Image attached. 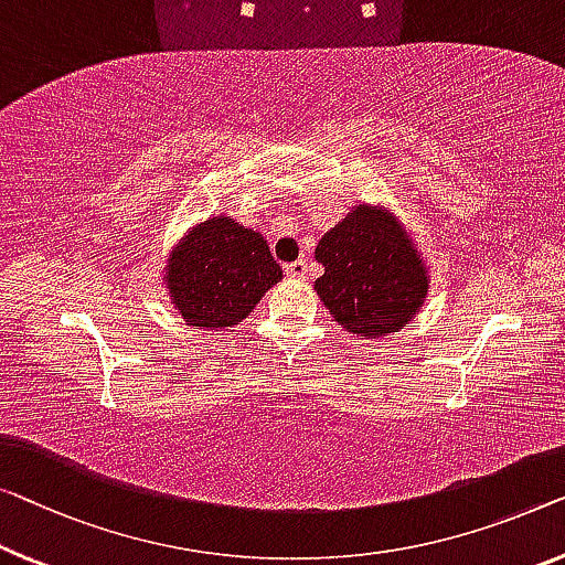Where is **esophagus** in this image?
<instances>
[{"label": "esophagus", "mask_w": 565, "mask_h": 565, "mask_svg": "<svg viewBox=\"0 0 565 565\" xmlns=\"http://www.w3.org/2000/svg\"><path fill=\"white\" fill-rule=\"evenodd\" d=\"M286 276H291V279H305L307 276V260L299 258V260H291V264L284 266Z\"/></svg>", "instance_id": "34e87169"}]
</instances>
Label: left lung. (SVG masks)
<instances>
[{
	"mask_svg": "<svg viewBox=\"0 0 565 565\" xmlns=\"http://www.w3.org/2000/svg\"><path fill=\"white\" fill-rule=\"evenodd\" d=\"M324 274L315 289L344 330L373 340L406 327L428 279L418 250L391 213L360 205L317 243Z\"/></svg>",
	"mask_w": 565,
	"mask_h": 565,
	"instance_id": "8db88e82",
	"label": "left lung"
}]
</instances>
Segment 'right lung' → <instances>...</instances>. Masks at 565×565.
<instances>
[{
	"mask_svg": "<svg viewBox=\"0 0 565 565\" xmlns=\"http://www.w3.org/2000/svg\"><path fill=\"white\" fill-rule=\"evenodd\" d=\"M276 281L281 266L266 241L223 215L192 228L167 266L174 309L198 330L238 324Z\"/></svg>",
	"mask_w": 565,
	"mask_h": 565,
	"instance_id": "add662e5",
	"label": "right lung"
}]
</instances>
